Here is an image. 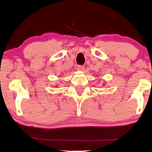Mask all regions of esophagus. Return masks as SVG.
<instances>
[{
  "label": "esophagus",
  "instance_id": "34e87169",
  "mask_svg": "<svg viewBox=\"0 0 152 152\" xmlns=\"http://www.w3.org/2000/svg\"><path fill=\"white\" fill-rule=\"evenodd\" d=\"M76 69H77V71H84L85 68H84V66H78L77 67H76Z\"/></svg>",
  "mask_w": 152,
  "mask_h": 152
}]
</instances>
